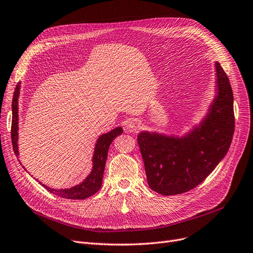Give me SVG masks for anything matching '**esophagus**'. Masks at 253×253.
Wrapping results in <instances>:
<instances>
[{
    "label": "esophagus",
    "instance_id": "obj_1",
    "mask_svg": "<svg viewBox=\"0 0 253 253\" xmlns=\"http://www.w3.org/2000/svg\"><path fill=\"white\" fill-rule=\"evenodd\" d=\"M142 123L139 119H131L128 122L126 126V130L129 131V133H137V131L141 128Z\"/></svg>",
    "mask_w": 253,
    "mask_h": 253
}]
</instances>
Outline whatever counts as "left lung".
Segmentation results:
<instances>
[{
    "label": "left lung",
    "instance_id": "8db88e82",
    "mask_svg": "<svg viewBox=\"0 0 253 253\" xmlns=\"http://www.w3.org/2000/svg\"><path fill=\"white\" fill-rule=\"evenodd\" d=\"M214 97L201 122L182 135L142 130L138 135L149 187L164 196L195 188L230 148L235 130L232 86L215 62Z\"/></svg>",
    "mask_w": 253,
    "mask_h": 253
}]
</instances>
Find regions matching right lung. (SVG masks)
<instances>
[{
  "instance_id": "right-lung-1",
  "label": "right lung",
  "mask_w": 253,
  "mask_h": 253,
  "mask_svg": "<svg viewBox=\"0 0 253 253\" xmlns=\"http://www.w3.org/2000/svg\"><path fill=\"white\" fill-rule=\"evenodd\" d=\"M20 92V82L17 83L15 87V91L13 93V100H12V125H11V139L12 145L15 155L19 156L18 151V98ZM124 133L122 126H117L108 133L102 134L99 136L97 142H95L94 150L92 154V167L89 174L85 177V179L81 181L79 184H76L70 188H51L45 184H42L48 191L51 194L71 200H84L97 192L103 182V175L105 170V165L108 156V150L111 145L112 141L119 135ZM25 168V167H23Z\"/></svg>"
}]
</instances>
